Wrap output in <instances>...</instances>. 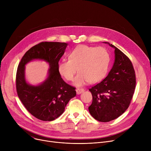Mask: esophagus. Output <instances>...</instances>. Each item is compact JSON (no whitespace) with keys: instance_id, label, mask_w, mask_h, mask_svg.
Returning <instances> with one entry per match:
<instances>
[{"instance_id":"1","label":"esophagus","mask_w":151,"mask_h":151,"mask_svg":"<svg viewBox=\"0 0 151 151\" xmlns=\"http://www.w3.org/2000/svg\"><path fill=\"white\" fill-rule=\"evenodd\" d=\"M84 91V89H83V88H77L76 89V92L77 94H80L81 93H82Z\"/></svg>"}]
</instances>
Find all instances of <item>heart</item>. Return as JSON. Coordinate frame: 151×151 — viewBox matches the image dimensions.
<instances>
[{
	"mask_svg": "<svg viewBox=\"0 0 151 151\" xmlns=\"http://www.w3.org/2000/svg\"><path fill=\"white\" fill-rule=\"evenodd\" d=\"M68 58L59 63V71L67 81H72L78 68L75 86L99 82L107 73L110 58L104 47L80 45L69 53Z\"/></svg>",
	"mask_w": 151,
	"mask_h": 151,
	"instance_id": "b5f03b06",
	"label": "heart"
}]
</instances>
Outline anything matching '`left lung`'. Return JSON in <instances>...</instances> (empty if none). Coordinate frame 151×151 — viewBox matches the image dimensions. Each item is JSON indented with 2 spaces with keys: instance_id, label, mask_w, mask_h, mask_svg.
I'll return each mask as SVG.
<instances>
[{
  "instance_id": "left-lung-1",
  "label": "left lung",
  "mask_w": 151,
  "mask_h": 151,
  "mask_svg": "<svg viewBox=\"0 0 151 151\" xmlns=\"http://www.w3.org/2000/svg\"><path fill=\"white\" fill-rule=\"evenodd\" d=\"M114 47L115 61L108 76L89 90L92 102L89 106L91 116L100 122L113 121L129 108L136 86V75L130 59L120 50Z\"/></svg>"
}]
</instances>
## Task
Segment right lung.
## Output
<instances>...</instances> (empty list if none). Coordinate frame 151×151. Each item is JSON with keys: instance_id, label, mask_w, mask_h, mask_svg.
<instances>
[{"instance_id": "add662e5", "label": "right lung", "mask_w": 151, "mask_h": 151, "mask_svg": "<svg viewBox=\"0 0 151 151\" xmlns=\"http://www.w3.org/2000/svg\"><path fill=\"white\" fill-rule=\"evenodd\" d=\"M66 43L41 42L30 48L23 55L16 75L18 97L28 111L43 121H51L64 111L69 100L76 96V88L62 80L59 61L65 52ZM33 59L48 62L50 68L47 80L37 86H30L25 80L24 67Z\"/></svg>"}]
</instances>
